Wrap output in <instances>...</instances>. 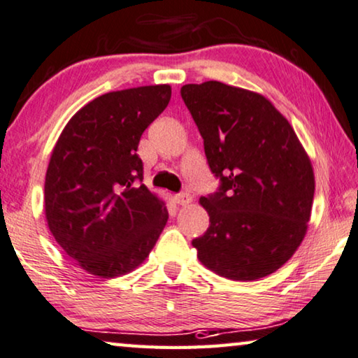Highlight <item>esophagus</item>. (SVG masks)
Masks as SVG:
<instances>
[{"instance_id": "34e87169", "label": "esophagus", "mask_w": 358, "mask_h": 358, "mask_svg": "<svg viewBox=\"0 0 358 358\" xmlns=\"http://www.w3.org/2000/svg\"><path fill=\"white\" fill-rule=\"evenodd\" d=\"M173 199L178 203V206H188V203L192 201V197L189 192H180V194H175Z\"/></svg>"}]
</instances>
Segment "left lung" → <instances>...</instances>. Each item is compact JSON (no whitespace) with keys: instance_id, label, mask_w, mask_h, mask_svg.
Masks as SVG:
<instances>
[{"instance_id":"obj_1","label":"left lung","mask_w":358,"mask_h":358,"mask_svg":"<svg viewBox=\"0 0 358 358\" xmlns=\"http://www.w3.org/2000/svg\"><path fill=\"white\" fill-rule=\"evenodd\" d=\"M203 140L218 189L201 197L210 226L192 239L218 275L272 274L301 243L314 201V172L293 127L263 95L218 81L180 90Z\"/></svg>"}]
</instances>
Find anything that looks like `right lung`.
<instances>
[{
    "label": "right lung",
    "mask_w": 358,
    "mask_h": 358,
    "mask_svg": "<svg viewBox=\"0 0 358 358\" xmlns=\"http://www.w3.org/2000/svg\"><path fill=\"white\" fill-rule=\"evenodd\" d=\"M167 84L117 90L83 106L57 140L44 183L49 229L90 274L117 277L148 257L169 212L141 183V135L166 110Z\"/></svg>",
    "instance_id": "obj_1"
}]
</instances>
